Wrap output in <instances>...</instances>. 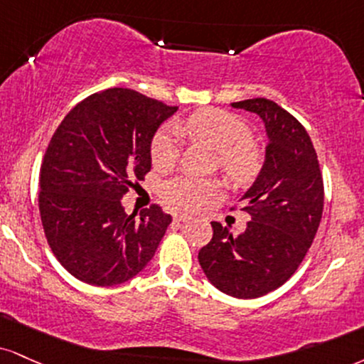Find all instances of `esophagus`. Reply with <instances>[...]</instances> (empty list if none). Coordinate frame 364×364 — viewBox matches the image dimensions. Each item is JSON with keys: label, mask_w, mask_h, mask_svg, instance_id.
<instances>
[{"label": "esophagus", "mask_w": 364, "mask_h": 364, "mask_svg": "<svg viewBox=\"0 0 364 364\" xmlns=\"http://www.w3.org/2000/svg\"><path fill=\"white\" fill-rule=\"evenodd\" d=\"M174 220H176V222H188V220H191V217L186 215V213H174Z\"/></svg>", "instance_id": "34e87169"}]
</instances>
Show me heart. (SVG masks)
Returning <instances> with one entry per match:
<instances>
[{"mask_svg": "<svg viewBox=\"0 0 364 364\" xmlns=\"http://www.w3.org/2000/svg\"><path fill=\"white\" fill-rule=\"evenodd\" d=\"M178 129L220 152L222 169L235 181H246L257 173L259 152L249 142L251 132L247 125L232 113L208 108L193 113L179 124ZM179 147L181 140L173 125L159 129L151 142L152 164L159 169L171 168L176 163ZM217 190L218 186L213 181L178 176L161 185V196L173 207L196 210L203 207L205 201L215 195Z\"/></svg>", "mask_w": 364, "mask_h": 364, "instance_id": "b5f03b06", "label": "heart"}]
</instances>
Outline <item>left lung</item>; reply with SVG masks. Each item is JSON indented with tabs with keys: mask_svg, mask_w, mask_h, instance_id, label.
<instances>
[{
	"mask_svg": "<svg viewBox=\"0 0 364 364\" xmlns=\"http://www.w3.org/2000/svg\"><path fill=\"white\" fill-rule=\"evenodd\" d=\"M230 107L256 113L266 129L264 163L240 196L249 213L246 230L234 235L212 222L213 237L198 261L208 282L235 299H257L295 273L317 234L323 181L317 152L304 125L266 98Z\"/></svg>",
	"mask_w": 364,
	"mask_h": 364,
	"instance_id": "1",
	"label": "left lung"
}]
</instances>
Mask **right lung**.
I'll return each instance as SVG.
<instances>
[{"mask_svg":"<svg viewBox=\"0 0 364 364\" xmlns=\"http://www.w3.org/2000/svg\"><path fill=\"white\" fill-rule=\"evenodd\" d=\"M178 107L127 87L77 103L43 156L38 210L47 242L74 278L93 287L132 279L152 259L171 215L152 205L127 215L122 198L151 171V142Z\"/></svg>","mask_w":364,"mask_h":364,"instance_id":"right-lung-1","label":"right lung"}]
</instances>
